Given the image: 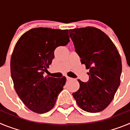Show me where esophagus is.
<instances>
[{"label":"esophagus","mask_w":130,"mask_h":130,"mask_svg":"<svg viewBox=\"0 0 130 130\" xmlns=\"http://www.w3.org/2000/svg\"><path fill=\"white\" fill-rule=\"evenodd\" d=\"M66 79H67V80L68 81H70V80H72V78H71V77H68V76H66Z\"/></svg>","instance_id":"1"}]
</instances>
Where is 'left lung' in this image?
Instances as JSON below:
<instances>
[{
	"instance_id": "8db88e82",
	"label": "left lung",
	"mask_w": 130,
	"mask_h": 130,
	"mask_svg": "<svg viewBox=\"0 0 130 130\" xmlns=\"http://www.w3.org/2000/svg\"><path fill=\"white\" fill-rule=\"evenodd\" d=\"M69 34L81 63L90 70L88 81L79 79V89L72 95L84 111H103L120 86L122 61L119 51L109 37L95 27L70 29Z\"/></svg>"
}]
</instances>
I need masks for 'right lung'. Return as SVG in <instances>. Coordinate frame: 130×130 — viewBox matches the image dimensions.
<instances>
[{"label":"right lung","mask_w":130,"mask_h":130,"mask_svg":"<svg viewBox=\"0 0 130 130\" xmlns=\"http://www.w3.org/2000/svg\"><path fill=\"white\" fill-rule=\"evenodd\" d=\"M70 42L68 30L34 28L21 36L11 55V76L21 101L31 111L45 113L52 109L66 78L45 76L54 51Z\"/></svg>","instance_id":"obj_1"}]
</instances>
